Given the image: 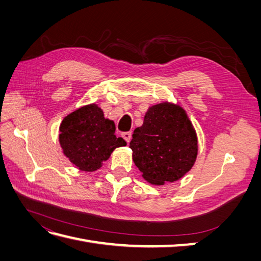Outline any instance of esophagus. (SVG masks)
<instances>
[{
	"label": "esophagus",
	"mask_w": 261,
	"mask_h": 261,
	"mask_svg": "<svg viewBox=\"0 0 261 261\" xmlns=\"http://www.w3.org/2000/svg\"><path fill=\"white\" fill-rule=\"evenodd\" d=\"M123 138L126 140V143H129L130 139H132V133L130 132H125L122 134Z\"/></svg>",
	"instance_id": "1"
}]
</instances>
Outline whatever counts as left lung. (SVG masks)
<instances>
[{
    "instance_id": "left-lung-1",
    "label": "left lung",
    "mask_w": 261,
    "mask_h": 261,
    "mask_svg": "<svg viewBox=\"0 0 261 261\" xmlns=\"http://www.w3.org/2000/svg\"><path fill=\"white\" fill-rule=\"evenodd\" d=\"M133 161L152 185L178 180L198 154V139L185 110L164 101L149 107L129 144Z\"/></svg>"
}]
</instances>
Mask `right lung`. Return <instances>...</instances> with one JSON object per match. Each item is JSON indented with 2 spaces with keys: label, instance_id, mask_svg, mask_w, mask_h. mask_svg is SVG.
Listing matches in <instances>:
<instances>
[{
  "label": "right lung",
  "instance_id": "obj_1",
  "mask_svg": "<svg viewBox=\"0 0 261 261\" xmlns=\"http://www.w3.org/2000/svg\"><path fill=\"white\" fill-rule=\"evenodd\" d=\"M59 141L63 153L77 169L94 172L107 161L114 149L126 146L115 136V124L105 117L96 103L76 109L60 125Z\"/></svg>",
  "mask_w": 261,
  "mask_h": 261
}]
</instances>
